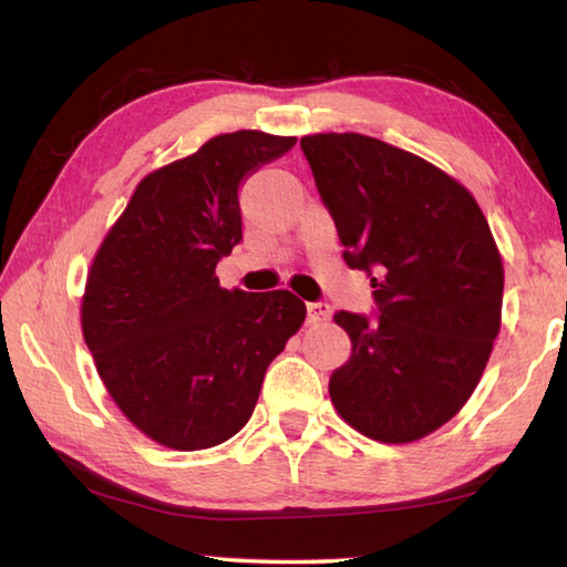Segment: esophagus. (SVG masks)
Masks as SVG:
<instances>
[{
    "label": "esophagus",
    "instance_id": "esophagus-1",
    "mask_svg": "<svg viewBox=\"0 0 567 567\" xmlns=\"http://www.w3.org/2000/svg\"><path fill=\"white\" fill-rule=\"evenodd\" d=\"M329 319V305L324 302H310L307 305V322L310 324H322Z\"/></svg>",
    "mask_w": 567,
    "mask_h": 567
}]
</instances>
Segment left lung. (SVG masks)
I'll use <instances>...</instances> for the list:
<instances>
[{
  "label": "left lung",
  "mask_w": 567,
  "mask_h": 567,
  "mask_svg": "<svg viewBox=\"0 0 567 567\" xmlns=\"http://www.w3.org/2000/svg\"><path fill=\"white\" fill-rule=\"evenodd\" d=\"M300 146L379 310L334 315L352 357L329 396L369 439H424L466 404L501 329L503 262L486 215L458 181L379 138L315 133Z\"/></svg>",
  "instance_id": "left-lung-1"
}]
</instances>
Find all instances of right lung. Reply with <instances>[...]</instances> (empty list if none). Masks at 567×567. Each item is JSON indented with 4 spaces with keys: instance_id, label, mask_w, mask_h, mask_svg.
Here are the masks:
<instances>
[{
    "instance_id": "add662e5",
    "label": "right lung",
    "mask_w": 567,
    "mask_h": 567,
    "mask_svg": "<svg viewBox=\"0 0 567 567\" xmlns=\"http://www.w3.org/2000/svg\"><path fill=\"white\" fill-rule=\"evenodd\" d=\"M235 131L148 173L101 243L81 329L101 382L161 446L200 451L238 434L307 307L287 290H225L215 265L243 240L240 183L295 146Z\"/></svg>"
}]
</instances>
